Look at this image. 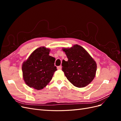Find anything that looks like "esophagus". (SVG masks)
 I'll return each instance as SVG.
<instances>
[{
    "label": "esophagus",
    "mask_w": 121,
    "mask_h": 121,
    "mask_svg": "<svg viewBox=\"0 0 121 121\" xmlns=\"http://www.w3.org/2000/svg\"><path fill=\"white\" fill-rule=\"evenodd\" d=\"M57 69H61V65H60V66H58L57 67Z\"/></svg>",
    "instance_id": "34e87169"
}]
</instances>
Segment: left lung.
Here are the masks:
<instances>
[{"mask_svg": "<svg viewBox=\"0 0 121 121\" xmlns=\"http://www.w3.org/2000/svg\"><path fill=\"white\" fill-rule=\"evenodd\" d=\"M63 50L68 60H63L62 70L67 79L77 87H84L88 85L95 76L96 62L80 45H75Z\"/></svg>", "mask_w": 121, "mask_h": 121, "instance_id": "8db88e82", "label": "left lung"}]
</instances>
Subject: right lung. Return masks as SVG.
<instances>
[{"instance_id": "right-lung-1", "label": "right lung", "mask_w": 121, "mask_h": 121, "mask_svg": "<svg viewBox=\"0 0 121 121\" xmlns=\"http://www.w3.org/2000/svg\"><path fill=\"white\" fill-rule=\"evenodd\" d=\"M50 49L41 47L34 50L22 65L23 78L31 88L40 90L52 80L57 70L55 58L49 56Z\"/></svg>"}]
</instances>
